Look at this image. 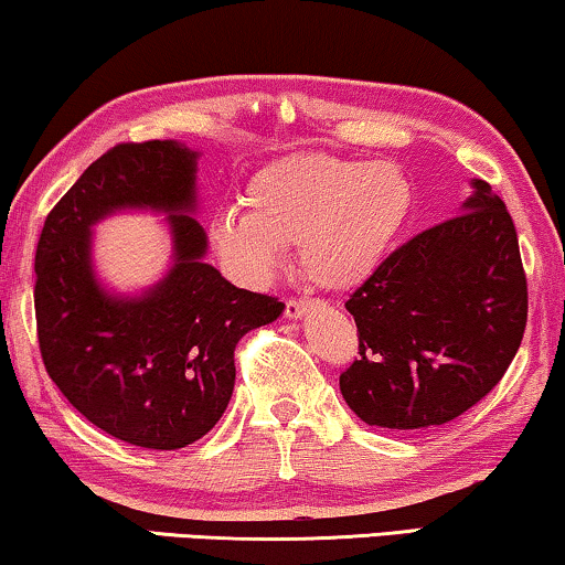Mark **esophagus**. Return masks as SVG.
Here are the masks:
<instances>
[{"instance_id": "esophagus-1", "label": "esophagus", "mask_w": 565, "mask_h": 565, "mask_svg": "<svg viewBox=\"0 0 565 565\" xmlns=\"http://www.w3.org/2000/svg\"><path fill=\"white\" fill-rule=\"evenodd\" d=\"M308 308H311V300H306V298H288V300H285V316H288V319H300V316H303Z\"/></svg>"}]
</instances>
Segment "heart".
<instances>
[{
	"label": "heart",
	"instance_id": "b5f03b06",
	"mask_svg": "<svg viewBox=\"0 0 565 565\" xmlns=\"http://www.w3.org/2000/svg\"><path fill=\"white\" fill-rule=\"evenodd\" d=\"M242 207L211 221V244L231 273L267 280L282 246L313 285L347 290L365 282L396 244L414 205L412 182L388 161L290 153L246 182Z\"/></svg>",
	"mask_w": 565,
	"mask_h": 565
}]
</instances>
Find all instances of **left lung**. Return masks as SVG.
<instances>
[{
	"label": "left lung",
	"instance_id": "obj_1",
	"mask_svg": "<svg viewBox=\"0 0 565 565\" xmlns=\"http://www.w3.org/2000/svg\"><path fill=\"white\" fill-rule=\"evenodd\" d=\"M462 213L381 262L352 292L360 360L339 375L347 406L370 427L447 424L491 393L527 327V275L516 228L489 182Z\"/></svg>",
	"mask_w": 565,
	"mask_h": 565
}]
</instances>
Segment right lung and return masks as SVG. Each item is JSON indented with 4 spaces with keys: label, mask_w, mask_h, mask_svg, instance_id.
I'll use <instances>...</instances> for the list:
<instances>
[{
    "label": "right lung",
    "mask_w": 565,
    "mask_h": 565,
    "mask_svg": "<svg viewBox=\"0 0 565 565\" xmlns=\"http://www.w3.org/2000/svg\"><path fill=\"white\" fill-rule=\"evenodd\" d=\"M198 153L174 141L118 143L53 205L35 249L38 344L51 381L107 435L180 450L207 435L234 393L238 339L285 303L205 265ZM118 206L172 212L175 267L141 299H110L88 262V228Z\"/></svg>",
    "instance_id": "right-lung-1"
}]
</instances>
